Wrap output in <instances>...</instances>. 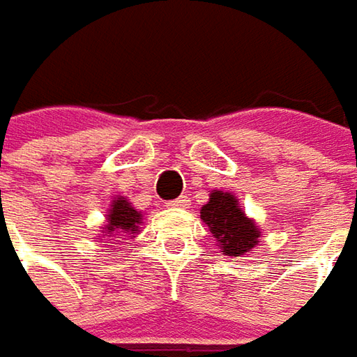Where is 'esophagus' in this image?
Masks as SVG:
<instances>
[{
    "label": "esophagus",
    "mask_w": 357,
    "mask_h": 357,
    "mask_svg": "<svg viewBox=\"0 0 357 357\" xmlns=\"http://www.w3.org/2000/svg\"><path fill=\"white\" fill-rule=\"evenodd\" d=\"M167 208H190V197L188 195H181L174 202H167Z\"/></svg>",
    "instance_id": "1"
}]
</instances>
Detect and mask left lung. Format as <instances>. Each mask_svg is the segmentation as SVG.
<instances>
[{"instance_id":"1","label":"left lung","mask_w":357,"mask_h":357,"mask_svg":"<svg viewBox=\"0 0 357 357\" xmlns=\"http://www.w3.org/2000/svg\"><path fill=\"white\" fill-rule=\"evenodd\" d=\"M199 213L225 256L243 257L257 245L261 231L256 222L241 211L234 194L213 190Z\"/></svg>"}]
</instances>
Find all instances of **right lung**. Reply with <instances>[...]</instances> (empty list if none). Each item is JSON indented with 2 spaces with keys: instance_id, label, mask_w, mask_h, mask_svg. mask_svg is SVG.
<instances>
[{
  "instance_id": "1",
  "label": "right lung",
  "mask_w": 357,
  "mask_h": 357,
  "mask_svg": "<svg viewBox=\"0 0 357 357\" xmlns=\"http://www.w3.org/2000/svg\"><path fill=\"white\" fill-rule=\"evenodd\" d=\"M144 224L142 211L132 208V204L123 197L117 195L112 202V208L107 211V225L103 227V234L107 236H128L135 238L139 234V225Z\"/></svg>"
}]
</instances>
